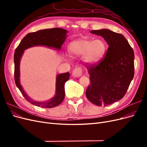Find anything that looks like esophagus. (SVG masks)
<instances>
[{
    "instance_id": "1",
    "label": "esophagus",
    "mask_w": 147,
    "mask_h": 147,
    "mask_svg": "<svg viewBox=\"0 0 147 147\" xmlns=\"http://www.w3.org/2000/svg\"><path fill=\"white\" fill-rule=\"evenodd\" d=\"M83 70L81 67H77L75 68L72 72V75L75 77H79L82 75Z\"/></svg>"
}]
</instances>
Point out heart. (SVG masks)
I'll return each mask as SVG.
<instances>
[{"mask_svg": "<svg viewBox=\"0 0 147 147\" xmlns=\"http://www.w3.org/2000/svg\"><path fill=\"white\" fill-rule=\"evenodd\" d=\"M107 50L105 42L102 39L93 40L82 38L70 43L69 51L73 56L83 55L84 63L89 65L97 64L102 60Z\"/></svg>", "mask_w": 147, "mask_h": 147, "instance_id": "b5f03b06", "label": "heart"}]
</instances>
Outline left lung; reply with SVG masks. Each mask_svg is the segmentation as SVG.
<instances>
[{
  "label": "left lung",
  "instance_id": "obj_1",
  "mask_svg": "<svg viewBox=\"0 0 147 147\" xmlns=\"http://www.w3.org/2000/svg\"><path fill=\"white\" fill-rule=\"evenodd\" d=\"M109 45L105 57L96 64H86L91 84L88 99L97 106H107L121 99L134 75V53L126 38L109 29L91 30Z\"/></svg>",
  "mask_w": 147,
  "mask_h": 147
}]
</instances>
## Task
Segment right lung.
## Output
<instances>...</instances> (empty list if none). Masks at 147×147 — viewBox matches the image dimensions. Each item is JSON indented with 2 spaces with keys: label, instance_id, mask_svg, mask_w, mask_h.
I'll return each mask as SVG.
<instances>
[{
  "label": "right lung",
  "instance_id": "add662e5",
  "mask_svg": "<svg viewBox=\"0 0 147 147\" xmlns=\"http://www.w3.org/2000/svg\"><path fill=\"white\" fill-rule=\"evenodd\" d=\"M67 33V31L66 30L59 28L40 30L37 32H30L22 39L19 45L16 48L14 54L15 83L24 98L30 104L42 108H53L59 105L64 99V85L65 82L70 79V73L66 72L57 75L56 78V96L53 99L43 102L33 100L24 92L20 82V63L24 50L36 45H44L60 50L61 46L65 42Z\"/></svg>",
  "mask_w": 147,
  "mask_h": 147
}]
</instances>
